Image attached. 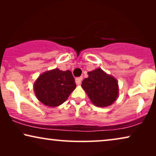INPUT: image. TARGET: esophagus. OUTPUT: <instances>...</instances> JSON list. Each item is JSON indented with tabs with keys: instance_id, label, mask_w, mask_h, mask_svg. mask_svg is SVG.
<instances>
[{
	"instance_id": "1",
	"label": "esophagus",
	"mask_w": 156,
	"mask_h": 156,
	"mask_svg": "<svg viewBox=\"0 0 156 156\" xmlns=\"http://www.w3.org/2000/svg\"><path fill=\"white\" fill-rule=\"evenodd\" d=\"M82 79H83L82 76H80V77H77V78H76V80H75V82H76V85H80V84H81V82H82Z\"/></svg>"
}]
</instances>
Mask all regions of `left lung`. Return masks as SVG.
Returning a JSON list of instances; mask_svg holds the SVG:
<instances>
[{
    "label": "left lung",
    "instance_id": "1",
    "mask_svg": "<svg viewBox=\"0 0 156 156\" xmlns=\"http://www.w3.org/2000/svg\"><path fill=\"white\" fill-rule=\"evenodd\" d=\"M89 76L82 83V89L94 105L106 107L114 103L119 97V84L116 79L106 74L101 68L88 72Z\"/></svg>",
    "mask_w": 156,
    "mask_h": 156
}]
</instances>
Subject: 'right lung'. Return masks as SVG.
<instances>
[{"label":"right lung","mask_w":156,"mask_h":156,"mask_svg":"<svg viewBox=\"0 0 156 156\" xmlns=\"http://www.w3.org/2000/svg\"><path fill=\"white\" fill-rule=\"evenodd\" d=\"M75 88L72 72L69 70L62 71L57 68L40 74L33 85L37 99L50 107L63 104Z\"/></svg>","instance_id":"right-lung-1"}]
</instances>
